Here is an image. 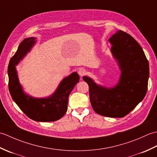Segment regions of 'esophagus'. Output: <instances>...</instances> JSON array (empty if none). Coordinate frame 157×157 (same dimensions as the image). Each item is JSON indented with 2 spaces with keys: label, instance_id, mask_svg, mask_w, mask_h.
Masks as SVG:
<instances>
[{
  "label": "esophagus",
  "instance_id": "esophagus-1",
  "mask_svg": "<svg viewBox=\"0 0 157 157\" xmlns=\"http://www.w3.org/2000/svg\"><path fill=\"white\" fill-rule=\"evenodd\" d=\"M78 73L81 77L84 76L86 74V70L84 68H80L78 70Z\"/></svg>",
  "mask_w": 157,
  "mask_h": 157
}]
</instances>
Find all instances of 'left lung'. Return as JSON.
Masks as SVG:
<instances>
[{
	"mask_svg": "<svg viewBox=\"0 0 157 157\" xmlns=\"http://www.w3.org/2000/svg\"><path fill=\"white\" fill-rule=\"evenodd\" d=\"M111 51L121 71L118 84L113 88L96 84L87 76L90 102L98 114L109 117H123L131 112L146 94L149 65L142 47L129 34L117 32L109 40Z\"/></svg>",
	"mask_w": 157,
	"mask_h": 157,
	"instance_id": "1",
	"label": "left lung"
}]
</instances>
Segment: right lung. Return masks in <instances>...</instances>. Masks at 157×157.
Listing matches in <instances>:
<instances>
[{"mask_svg": "<svg viewBox=\"0 0 157 157\" xmlns=\"http://www.w3.org/2000/svg\"><path fill=\"white\" fill-rule=\"evenodd\" d=\"M35 43L36 38L34 37L23 40L10 60L9 90L13 101L29 118L36 121H55L63 117L67 112L69 96L79 82V77L78 73H72L63 79L56 91L49 97L36 98L25 94L19 83L15 66L29 52Z\"/></svg>", "mask_w": 157, "mask_h": 157, "instance_id": "1", "label": "right lung"}]
</instances>
